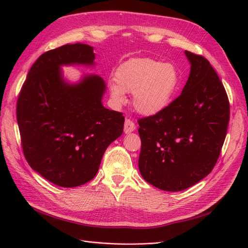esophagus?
<instances>
[{
    "label": "esophagus",
    "mask_w": 248,
    "mask_h": 248,
    "mask_svg": "<svg viewBox=\"0 0 248 248\" xmlns=\"http://www.w3.org/2000/svg\"><path fill=\"white\" fill-rule=\"evenodd\" d=\"M134 130H136V125H134V123L131 121V120L126 119L125 123H124V132L125 133H130Z\"/></svg>",
    "instance_id": "34e87169"
}]
</instances>
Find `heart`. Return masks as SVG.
<instances>
[{
  "label": "heart",
  "mask_w": 248,
  "mask_h": 248,
  "mask_svg": "<svg viewBox=\"0 0 248 248\" xmlns=\"http://www.w3.org/2000/svg\"><path fill=\"white\" fill-rule=\"evenodd\" d=\"M115 80L108 85L112 103L126 101L132 94V106L142 116H154L166 109L175 98L182 78L177 66L150 58H134L118 67Z\"/></svg>",
  "instance_id": "b5f03b06"
}]
</instances>
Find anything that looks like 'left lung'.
Returning a JSON list of instances; mask_svg holds the SVG:
<instances>
[{"label":"left lung","mask_w":248,"mask_h":248,"mask_svg":"<svg viewBox=\"0 0 248 248\" xmlns=\"http://www.w3.org/2000/svg\"><path fill=\"white\" fill-rule=\"evenodd\" d=\"M188 79L161 112L139 120V169L148 183L166 191L189 188L218 159L230 121L226 90L204 57L185 50Z\"/></svg>","instance_id":"1"}]
</instances>
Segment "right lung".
Returning <instances> with one entry per match:
<instances>
[{
  "mask_svg": "<svg viewBox=\"0 0 248 248\" xmlns=\"http://www.w3.org/2000/svg\"><path fill=\"white\" fill-rule=\"evenodd\" d=\"M95 66L94 47L66 44L44 52L33 64L20 91L16 118L28 163L61 187H77L96 176L102 156L122 136L124 117L102 104L107 85L97 74L78 81L63 66Z\"/></svg>",
  "mask_w": 248,
  "mask_h": 248,
  "instance_id": "1",
  "label": "right lung"
}]
</instances>
